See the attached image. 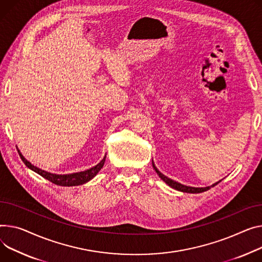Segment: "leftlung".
Masks as SVG:
<instances>
[{
	"instance_id": "left-lung-1",
	"label": "left lung",
	"mask_w": 262,
	"mask_h": 262,
	"mask_svg": "<svg viewBox=\"0 0 262 262\" xmlns=\"http://www.w3.org/2000/svg\"><path fill=\"white\" fill-rule=\"evenodd\" d=\"M152 167H154V169L156 170V172L158 173V176L167 184V185H169L170 187H172V188H175V189H177V190H180V191H183V193H190V194H198V193H202V191H205V190H207V189H210L211 187H213V186H215V185H217L220 181H218V182H216V183H214L213 185H211V186H206V187H193V186H186V185H183V184H181V183H179V182H176V181H173V180H171V179H169V178H167L166 176H164L162 172H160L159 171V169L157 168L156 166H155V164H154V161H152Z\"/></svg>"
}]
</instances>
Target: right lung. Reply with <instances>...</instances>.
<instances>
[{
  "label": "right lung",
  "mask_w": 262,
  "mask_h": 262,
  "mask_svg": "<svg viewBox=\"0 0 262 262\" xmlns=\"http://www.w3.org/2000/svg\"><path fill=\"white\" fill-rule=\"evenodd\" d=\"M17 151H19V155L21 157L22 161L24 162V164L28 168H30L33 171H36L37 173H39L40 176L47 179L48 181L55 183L57 185H61V186H75V185H81V184L89 182L90 180H92L97 175L99 170L103 167L104 162H105V158H106V155H105V156H104V158L100 161V163H98L96 166H94L90 169H87V170L74 172V173H66V175H57V173L48 172L46 170H43V169H41L37 166L32 165L29 161H27L25 159V157L21 154L19 148H17Z\"/></svg>",
  "instance_id": "obj_1"
}]
</instances>
